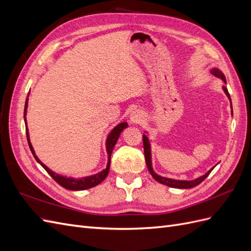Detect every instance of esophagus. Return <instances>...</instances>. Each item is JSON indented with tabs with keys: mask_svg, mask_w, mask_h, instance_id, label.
I'll list each match as a JSON object with an SVG mask.
<instances>
[{
	"mask_svg": "<svg viewBox=\"0 0 251 251\" xmlns=\"http://www.w3.org/2000/svg\"><path fill=\"white\" fill-rule=\"evenodd\" d=\"M131 123L135 125H139L144 120V114L140 110H136L131 114Z\"/></svg>",
	"mask_w": 251,
	"mask_h": 251,
	"instance_id": "1",
	"label": "esophagus"
}]
</instances>
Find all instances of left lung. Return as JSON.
<instances>
[{
  "label": "left lung",
  "mask_w": 251,
  "mask_h": 251,
  "mask_svg": "<svg viewBox=\"0 0 251 251\" xmlns=\"http://www.w3.org/2000/svg\"><path fill=\"white\" fill-rule=\"evenodd\" d=\"M210 73L214 75V76L222 79L225 83H226V78H225V75L223 74V72L221 70H219L218 68H212V69L210 70ZM224 93L226 94V96L228 97V100L230 101V108H231V115H233V112H232V104H231V100H230V95L228 93V90H227L226 87H222ZM144 133L142 135V138H143V149H144V157H146V163H147V166L149 169V172L150 174L153 176V178L158 181L159 183L161 184H164L166 186H170V187H174V188H192V187H195L198 184H200L201 182L206 178L208 175L210 174V172L215 169V165L214 168L210 169L206 174H204L203 176L199 177V178H196L194 180H177V179H172V178H166V177H162L160 176V175H158L157 173H155V171L153 170V165H151V143H150V140H149V137H148V132L144 131Z\"/></svg>",
  "instance_id": "1"
}]
</instances>
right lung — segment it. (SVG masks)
I'll return each instance as SVG.
<instances>
[{
  "instance_id": "add662e5",
  "label": "right lung",
  "mask_w": 251,
  "mask_h": 251,
  "mask_svg": "<svg viewBox=\"0 0 251 251\" xmlns=\"http://www.w3.org/2000/svg\"><path fill=\"white\" fill-rule=\"evenodd\" d=\"M29 95V94H28ZM27 108H28V97L26 98V102H25V110H24V120H25V126H26V135H27V140H28V144L29 148L31 150V153L33 154L35 160L39 162L43 168L47 171V173L50 175V176L54 179L59 185H62L63 187L70 189V191H83V189H88L91 187H94L96 185H98L100 183L107 178L109 171H110V162H111V154L113 151L114 147L119 138V136L121 134L126 127H127V124L126 123H121L118 124L116 126H114L112 128V131L109 133V135L107 136V139H105V151H107L108 154V163H107V168L103 169L102 171H100V173H96L94 175H91V176H86V177H81V178H73V177H67V176H63V175L56 174L55 172H53L52 170H50L47 165H45L40 159L35 155L34 149L32 147L31 142H30V137H29V131H28V126H27V119H26V115H27Z\"/></svg>"
}]
</instances>
